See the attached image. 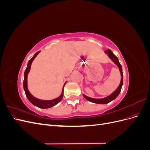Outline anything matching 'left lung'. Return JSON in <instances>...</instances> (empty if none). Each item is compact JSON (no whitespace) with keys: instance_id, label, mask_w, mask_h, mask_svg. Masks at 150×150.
I'll use <instances>...</instances> for the list:
<instances>
[{"instance_id":"8db88e82","label":"left lung","mask_w":150,"mask_h":150,"mask_svg":"<svg viewBox=\"0 0 150 150\" xmlns=\"http://www.w3.org/2000/svg\"><path fill=\"white\" fill-rule=\"evenodd\" d=\"M108 56L109 57V58L110 59L115 63V64L118 67L120 71V73H121V82L120 84L119 85L118 87L117 88V89L114 92L112 93H111L110 95H109L108 96L105 97L104 98H101V99H96V98H90L88 97L87 96H86L85 94H83V96H84V98L86 99V100H88L91 103H96V104H107L108 103H110L112 101L114 100L115 99L117 96H118L119 94L120 93L121 91V89L122 88V86L123 84V74H122V67L120 64V63L119 62L118 59L117 57L114 54L112 53V52L111 51L110 49H108L106 51H104Z\"/></svg>"}]
</instances>
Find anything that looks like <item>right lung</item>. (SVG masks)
I'll list each match as a JSON object with an SVG mask.
<instances>
[{
  "instance_id": "right-lung-1",
  "label": "right lung",
  "mask_w": 150,
  "mask_h": 150,
  "mask_svg": "<svg viewBox=\"0 0 150 150\" xmlns=\"http://www.w3.org/2000/svg\"><path fill=\"white\" fill-rule=\"evenodd\" d=\"M40 52V51L36 52L34 55V56L30 59L29 61V62L28 63V66H27L26 69L25 70V72H24L23 86H24V91H25V93L27 98H28V100L32 104H33V105L37 106L39 108L47 109V108H49L54 106L55 105H56L57 103H59L61 101V99L63 97V93H64V86H65L66 82L64 83V86H63L61 94L59 96L57 97V98L52 99V100H43V99H38L37 98L34 97L33 95H32L30 94V93L29 92V91L28 89V74H29V72L32 63H33V61L34 60V59L35 58L36 56H38V54Z\"/></svg>"
}]
</instances>
